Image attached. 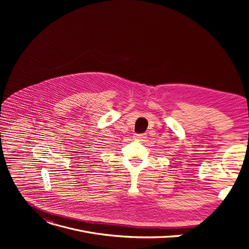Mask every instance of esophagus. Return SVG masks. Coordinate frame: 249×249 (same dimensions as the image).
I'll return each mask as SVG.
<instances>
[{
    "label": "esophagus",
    "mask_w": 249,
    "mask_h": 249,
    "mask_svg": "<svg viewBox=\"0 0 249 249\" xmlns=\"http://www.w3.org/2000/svg\"><path fill=\"white\" fill-rule=\"evenodd\" d=\"M146 138H147L146 134H136L134 136V139L138 140V141H144Z\"/></svg>",
    "instance_id": "obj_1"
}]
</instances>
